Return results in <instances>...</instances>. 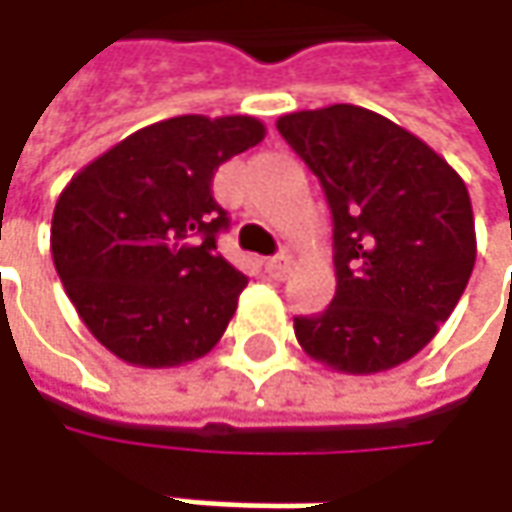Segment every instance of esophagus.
Segmentation results:
<instances>
[{
    "label": "esophagus",
    "mask_w": 512,
    "mask_h": 512,
    "mask_svg": "<svg viewBox=\"0 0 512 512\" xmlns=\"http://www.w3.org/2000/svg\"><path fill=\"white\" fill-rule=\"evenodd\" d=\"M290 265H293V259L287 253H279V256H270L267 259L265 270L270 273V279H285L287 273H290Z\"/></svg>",
    "instance_id": "34e87169"
}]
</instances>
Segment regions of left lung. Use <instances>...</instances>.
Here are the masks:
<instances>
[{"instance_id":"left-lung-1","label":"left lung","mask_w":512,"mask_h":512,"mask_svg":"<svg viewBox=\"0 0 512 512\" xmlns=\"http://www.w3.org/2000/svg\"><path fill=\"white\" fill-rule=\"evenodd\" d=\"M276 128L319 176L333 216L336 296L293 319L302 350L353 376L413 359L476 265L462 176L419 136L356 105L287 113Z\"/></svg>"}]
</instances>
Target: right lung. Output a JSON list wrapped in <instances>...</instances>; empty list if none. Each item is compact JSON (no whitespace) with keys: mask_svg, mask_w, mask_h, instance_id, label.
<instances>
[{"mask_svg":"<svg viewBox=\"0 0 512 512\" xmlns=\"http://www.w3.org/2000/svg\"><path fill=\"white\" fill-rule=\"evenodd\" d=\"M262 139L253 116H176L130 133L62 190L53 265L122 362L176 367L222 339L247 279L216 250L230 219L213 176Z\"/></svg>","mask_w":512,"mask_h":512,"instance_id":"obj_1","label":"right lung"}]
</instances>
